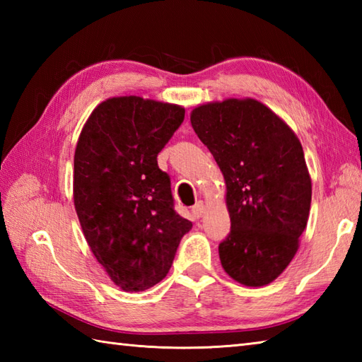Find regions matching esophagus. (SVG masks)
<instances>
[{"label": "esophagus", "instance_id": "esophagus-1", "mask_svg": "<svg viewBox=\"0 0 362 362\" xmlns=\"http://www.w3.org/2000/svg\"><path fill=\"white\" fill-rule=\"evenodd\" d=\"M191 213H193L194 218H197V219L201 218L202 214L205 213V205H204V202H201V201L196 202V205L193 206V209H191Z\"/></svg>", "mask_w": 362, "mask_h": 362}]
</instances>
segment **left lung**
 <instances>
[{"label": "left lung", "instance_id": "1", "mask_svg": "<svg viewBox=\"0 0 362 362\" xmlns=\"http://www.w3.org/2000/svg\"><path fill=\"white\" fill-rule=\"evenodd\" d=\"M191 126L226 180L232 230L219 244L224 271L244 286H266L296 257L311 206L300 140L253 98L197 105Z\"/></svg>", "mask_w": 362, "mask_h": 362}]
</instances>
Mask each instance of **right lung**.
Returning a JSON list of instances; mask_svg holds the SVG:
<instances>
[{"instance_id":"1","label":"right lung","mask_w":362,"mask_h":362,"mask_svg":"<svg viewBox=\"0 0 362 362\" xmlns=\"http://www.w3.org/2000/svg\"><path fill=\"white\" fill-rule=\"evenodd\" d=\"M183 118L177 104L109 98L91 112L76 144L73 199L83 236L126 292L163 280L193 227L174 211L171 180L157 163Z\"/></svg>"}]
</instances>
